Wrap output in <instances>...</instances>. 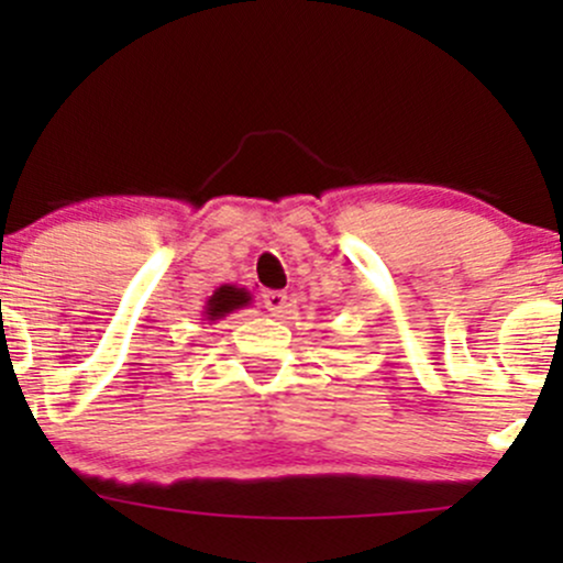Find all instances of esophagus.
<instances>
[{
	"mask_svg": "<svg viewBox=\"0 0 563 563\" xmlns=\"http://www.w3.org/2000/svg\"><path fill=\"white\" fill-rule=\"evenodd\" d=\"M262 301H264V309H267L273 318H286L290 312V296L286 290H264Z\"/></svg>",
	"mask_w": 563,
	"mask_h": 563,
	"instance_id": "34e87169",
	"label": "esophagus"
}]
</instances>
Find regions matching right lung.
Instances as JSON below:
<instances>
[{
    "instance_id": "obj_1",
    "label": "right lung",
    "mask_w": 563,
    "mask_h": 563,
    "mask_svg": "<svg viewBox=\"0 0 563 563\" xmlns=\"http://www.w3.org/2000/svg\"><path fill=\"white\" fill-rule=\"evenodd\" d=\"M249 303H251V294L245 288L219 286L214 294L209 296V301H206L203 318L209 322H217V320L228 318V314L235 312V309L249 307Z\"/></svg>"
}]
</instances>
